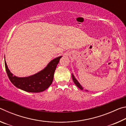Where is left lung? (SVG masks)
<instances>
[{
    "label": "left lung",
    "instance_id": "left-lung-1",
    "mask_svg": "<svg viewBox=\"0 0 126 126\" xmlns=\"http://www.w3.org/2000/svg\"><path fill=\"white\" fill-rule=\"evenodd\" d=\"M72 78H73V82H74V83H75V84L79 88H80V89H83V88H82V87L80 86V84L79 83V82H78L77 80V79H76L74 78V76L73 75V74H72Z\"/></svg>",
    "mask_w": 126,
    "mask_h": 126
}]
</instances>
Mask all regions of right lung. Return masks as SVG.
Listing matches in <instances>:
<instances>
[{"label":"right lung","mask_w":126,"mask_h":126,"mask_svg":"<svg viewBox=\"0 0 126 126\" xmlns=\"http://www.w3.org/2000/svg\"><path fill=\"white\" fill-rule=\"evenodd\" d=\"M62 57L53 59L43 70L28 77L19 78L10 72L5 62V67L8 78L17 88L28 92H41L47 89L52 83L57 65Z\"/></svg>","instance_id":"right-lung-1"}]
</instances>
